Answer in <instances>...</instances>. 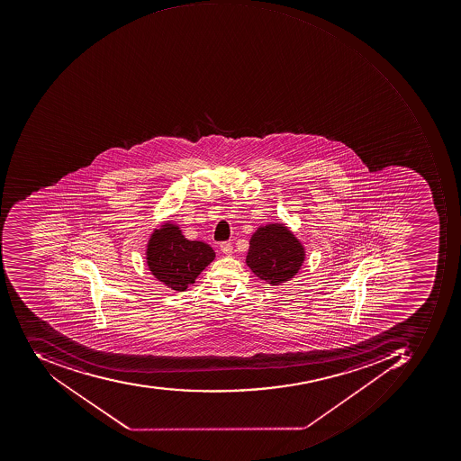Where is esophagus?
Here are the masks:
<instances>
[{
    "instance_id": "esophagus-1",
    "label": "esophagus",
    "mask_w": 461,
    "mask_h": 461,
    "mask_svg": "<svg viewBox=\"0 0 461 461\" xmlns=\"http://www.w3.org/2000/svg\"><path fill=\"white\" fill-rule=\"evenodd\" d=\"M221 251H222L223 254H226V256H229V254H232V243H230V241H223V243H221Z\"/></svg>"
}]
</instances>
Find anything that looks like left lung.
<instances>
[{"label": "left lung", "instance_id": "left-lung-1", "mask_svg": "<svg viewBox=\"0 0 461 461\" xmlns=\"http://www.w3.org/2000/svg\"><path fill=\"white\" fill-rule=\"evenodd\" d=\"M303 258V248L285 226L268 225L254 233L246 261L258 278L279 285L298 273Z\"/></svg>", "mask_w": 461, "mask_h": 461}]
</instances>
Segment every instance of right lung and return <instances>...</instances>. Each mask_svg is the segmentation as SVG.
<instances>
[{
	"label": "right lung",
	"instance_id": "1",
	"mask_svg": "<svg viewBox=\"0 0 461 461\" xmlns=\"http://www.w3.org/2000/svg\"><path fill=\"white\" fill-rule=\"evenodd\" d=\"M147 256L152 274L167 288L182 292L194 284L215 253L207 243L187 240L177 226L165 225L150 238Z\"/></svg>",
	"mask_w": 461,
	"mask_h": 461
}]
</instances>
